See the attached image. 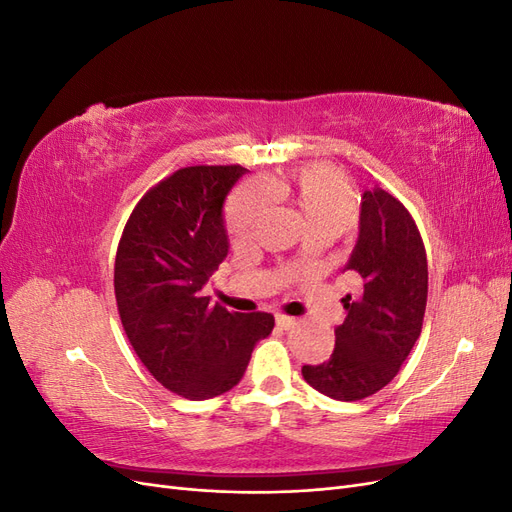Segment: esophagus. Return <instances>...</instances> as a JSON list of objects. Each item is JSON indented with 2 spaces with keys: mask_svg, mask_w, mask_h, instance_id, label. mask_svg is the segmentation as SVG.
<instances>
[{
  "mask_svg": "<svg viewBox=\"0 0 512 512\" xmlns=\"http://www.w3.org/2000/svg\"><path fill=\"white\" fill-rule=\"evenodd\" d=\"M275 322H277V327H282V329H290V327H294V318H290V316H275Z\"/></svg>",
  "mask_w": 512,
  "mask_h": 512,
  "instance_id": "obj_1",
  "label": "esophagus"
}]
</instances>
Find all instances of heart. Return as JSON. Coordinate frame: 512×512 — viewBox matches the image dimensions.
I'll return each instance as SVG.
<instances>
[{
  "mask_svg": "<svg viewBox=\"0 0 512 512\" xmlns=\"http://www.w3.org/2000/svg\"><path fill=\"white\" fill-rule=\"evenodd\" d=\"M271 194L282 196L297 207L314 232L337 237L350 230L359 215V203L350 179L333 166H303L282 181L267 183ZM271 205L269 193L260 183H245L232 194L226 207V230L235 243L252 235Z\"/></svg>",
  "mask_w": 512,
  "mask_h": 512,
  "instance_id": "heart-1",
  "label": "heart"
}]
</instances>
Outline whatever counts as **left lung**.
<instances>
[{
  "mask_svg": "<svg viewBox=\"0 0 512 512\" xmlns=\"http://www.w3.org/2000/svg\"><path fill=\"white\" fill-rule=\"evenodd\" d=\"M359 290L342 299L346 320L320 365H303L309 386L337 401L378 393L408 359L423 329L427 254L412 215L380 188L361 200L359 239L346 265Z\"/></svg>",
  "mask_w": 512,
  "mask_h": 512,
  "instance_id": "obj_1",
  "label": "left lung"
}]
</instances>
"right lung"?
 <instances>
[{
  "mask_svg": "<svg viewBox=\"0 0 512 512\" xmlns=\"http://www.w3.org/2000/svg\"><path fill=\"white\" fill-rule=\"evenodd\" d=\"M245 168L188 166L138 200L115 258V299L134 352L164 389L209 399L239 384L267 312L211 305L203 288L228 254L222 207Z\"/></svg>",
  "mask_w": 512,
  "mask_h": 512,
  "instance_id": "1",
  "label": "right lung"
}]
</instances>
